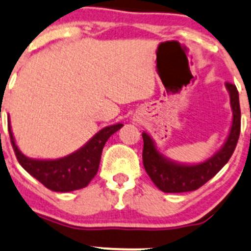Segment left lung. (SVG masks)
Returning a JSON list of instances; mask_svg holds the SVG:
<instances>
[{"mask_svg": "<svg viewBox=\"0 0 251 251\" xmlns=\"http://www.w3.org/2000/svg\"><path fill=\"white\" fill-rule=\"evenodd\" d=\"M230 95L233 123L230 133L223 148L216 155L200 165H177L166 160L155 148L152 139L143 133V163L146 173L156 187L165 193H185L199 189L215 177L221 168L229 161L237 146L240 134V105L237 86L226 83Z\"/></svg>", "mask_w": 251, "mask_h": 251, "instance_id": "1", "label": "left lung"}]
</instances>
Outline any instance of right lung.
I'll return each mask as SVG.
<instances>
[{
	"label": "right lung",
	"mask_w": 251,
	"mask_h": 251,
	"mask_svg": "<svg viewBox=\"0 0 251 251\" xmlns=\"http://www.w3.org/2000/svg\"><path fill=\"white\" fill-rule=\"evenodd\" d=\"M123 125H115L101 129L84 148L75 151L67 157L58 160H33L24 156L14 143L11 126H8L9 138L14 153L22 167L44 184L47 189L53 192L66 193L85 188L96 176L100 165L101 153L113 133L121 129Z\"/></svg>",
	"instance_id": "right-lung-1"
}]
</instances>
